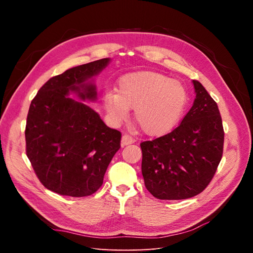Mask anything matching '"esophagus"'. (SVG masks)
Returning a JSON list of instances; mask_svg holds the SVG:
<instances>
[{"instance_id": "1", "label": "esophagus", "mask_w": 253, "mask_h": 253, "mask_svg": "<svg viewBox=\"0 0 253 253\" xmlns=\"http://www.w3.org/2000/svg\"><path fill=\"white\" fill-rule=\"evenodd\" d=\"M134 142H135V139L133 138V137L128 136V135H124L121 138V147H126V145L134 143Z\"/></svg>"}]
</instances>
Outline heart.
<instances>
[{
	"label": "heart",
	"mask_w": 253,
	"mask_h": 253,
	"mask_svg": "<svg viewBox=\"0 0 253 253\" xmlns=\"http://www.w3.org/2000/svg\"><path fill=\"white\" fill-rule=\"evenodd\" d=\"M103 108L111 119L119 124L134 109V118L150 136L169 133L180 121L188 103L186 87L179 81L156 72L125 75L117 93L103 95Z\"/></svg>",
	"instance_id": "b5f03b06"
}]
</instances>
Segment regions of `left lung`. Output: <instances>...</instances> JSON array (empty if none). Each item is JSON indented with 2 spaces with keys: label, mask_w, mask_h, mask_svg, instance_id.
<instances>
[{
  "label": "left lung",
  "mask_w": 253,
  "mask_h": 253,
  "mask_svg": "<svg viewBox=\"0 0 253 253\" xmlns=\"http://www.w3.org/2000/svg\"><path fill=\"white\" fill-rule=\"evenodd\" d=\"M180 125L169 134L140 143L145 188L158 200H186L207 188L223 156L224 127L218 106L201 82Z\"/></svg>",
  "instance_id": "8db88e82"
}]
</instances>
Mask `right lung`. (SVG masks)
Here are the masks:
<instances>
[{"label": "right lung", "mask_w": 253, "mask_h": 253, "mask_svg": "<svg viewBox=\"0 0 253 253\" xmlns=\"http://www.w3.org/2000/svg\"><path fill=\"white\" fill-rule=\"evenodd\" d=\"M104 58L76 66L50 78L29 106L26 155L42 185L60 195L83 197L102 186L112 158L120 149L121 133L106 126L81 100L97 99L89 81L109 64Z\"/></svg>", "instance_id": "obj_1"}]
</instances>
